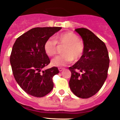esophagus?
I'll list each match as a JSON object with an SVG mask.
<instances>
[{"label":"esophagus","mask_w":120,"mask_h":120,"mask_svg":"<svg viewBox=\"0 0 120 120\" xmlns=\"http://www.w3.org/2000/svg\"><path fill=\"white\" fill-rule=\"evenodd\" d=\"M58 70H59V71H63L64 70V68L59 67V68H58Z\"/></svg>","instance_id":"obj_1"}]
</instances>
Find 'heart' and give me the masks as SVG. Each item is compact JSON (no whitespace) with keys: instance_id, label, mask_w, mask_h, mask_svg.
Here are the masks:
<instances>
[{"instance_id":"1","label":"heart","mask_w":120,"mask_h":120,"mask_svg":"<svg viewBox=\"0 0 120 120\" xmlns=\"http://www.w3.org/2000/svg\"><path fill=\"white\" fill-rule=\"evenodd\" d=\"M55 39L50 38L44 44L45 53L52 56L56 53L57 43L66 44L63 50V55L58 56L51 61L53 66L62 67L73 61L79 59L84 52V44L79 37L72 32H65L55 36Z\"/></svg>"}]
</instances>
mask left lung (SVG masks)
<instances>
[{"label":"left lung","instance_id":"obj_1","mask_svg":"<svg viewBox=\"0 0 120 120\" xmlns=\"http://www.w3.org/2000/svg\"><path fill=\"white\" fill-rule=\"evenodd\" d=\"M75 30L83 40L84 52L79 61L69 67L71 73L69 86L77 97L88 98L95 95L105 83L109 58L105 44L94 33L86 28Z\"/></svg>","mask_w":120,"mask_h":120}]
</instances>
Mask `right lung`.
<instances>
[{
    "label": "right lung",
    "mask_w": 120,
    "mask_h": 120,
    "mask_svg": "<svg viewBox=\"0 0 120 120\" xmlns=\"http://www.w3.org/2000/svg\"><path fill=\"white\" fill-rule=\"evenodd\" d=\"M61 29L35 27L20 36L14 44L10 56L14 77L22 90L30 96L44 97L53 88L52 77L59 70L56 67L42 70L50 63L44 44Z\"/></svg>",
    "instance_id": "add662e5"
}]
</instances>
